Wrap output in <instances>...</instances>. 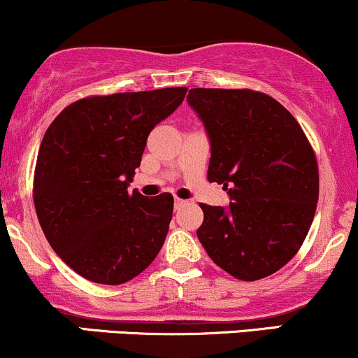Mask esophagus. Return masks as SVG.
I'll return each mask as SVG.
<instances>
[{
  "label": "esophagus",
  "instance_id": "34e87169",
  "mask_svg": "<svg viewBox=\"0 0 358 358\" xmlns=\"http://www.w3.org/2000/svg\"><path fill=\"white\" fill-rule=\"evenodd\" d=\"M185 203H187V202H185V200H182V199H175V208H176V210H178V208H182Z\"/></svg>",
  "mask_w": 358,
  "mask_h": 358
}]
</instances>
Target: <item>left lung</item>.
Masks as SVG:
<instances>
[{
	"label": "left lung",
	"instance_id": "left-lung-1",
	"mask_svg": "<svg viewBox=\"0 0 358 358\" xmlns=\"http://www.w3.org/2000/svg\"><path fill=\"white\" fill-rule=\"evenodd\" d=\"M210 139L208 182L229 208L200 203L196 236L219 268L242 281L271 276L301 248L318 203V163L293 114L250 89H190Z\"/></svg>",
	"mask_w": 358,
	"mask_h": 358
}]
</instances>
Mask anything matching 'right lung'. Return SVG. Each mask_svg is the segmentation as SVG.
I'll return each mask as SVG.
<instances>
[{"label":"right lung","mask_w":358,"mask_h":358,"mask_svg":"<svg viewBox=\"0 0 358 358\" xmlns=\"http://www.w3.org/2000/svg\"><path fill=\"white\" fill-rule=\"evenodd\" d=\"M187 87L92 96L67 106L40 145L36 217L69 268L99 285H122L158 256L173 213L171 193L127 192L153 127Z\"/></svg>","instance_id":"add662e5"}]
</instances>
